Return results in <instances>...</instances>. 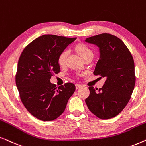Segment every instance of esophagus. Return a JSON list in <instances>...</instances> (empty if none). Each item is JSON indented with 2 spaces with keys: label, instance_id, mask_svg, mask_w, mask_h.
Wrapping results in <instances>:
<instances>
[{
  "label": "esophagus",
  "instance_id": "34e87169",
  "mask_svg": "<svg viewBox=\"0 0 146 146\" xmlns=\"http://www.w3.org/2000/svg\"><path fill=\"white\" fill-rule=\"evenodd\" d=\"M81 87V85H80V84H75V87H76V89H79V88H80V87Z\"/></svg>",
  "mask_w": 146,
  "mask_h": 146
}]
</instances>
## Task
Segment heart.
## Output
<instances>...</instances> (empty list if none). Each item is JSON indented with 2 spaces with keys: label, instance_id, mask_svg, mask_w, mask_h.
Wrapping results in <instances>:
<instances>
[{
  "label": "heart",
  "instance_id": "heart-1",
  "mask_svg": "<svg viewBox=\"0 0 146 146\" xmlns=\"http://www.w3.org/2000/svg\"><path fill=\"white\" fill-rule=\"evenodd\" d=\"M75 50L81 57L85 58L89 55H93V51L89 46L84 44H78L75 46ZM69 55V51L67 50H63L61 51L57 57V63L61 67H64L67 63V59Z\"/></svg>",
  "mask_w": 146,
  "mask_h": 146
}]
</instances>
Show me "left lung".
I'll use <instances>...</instances> for the list:
<instances>
[{
  "instance_id": "8db88e82",
  "label": "left lung",
  "mask_w": 146,
  "mask_h": 146,
  "mask_svg": "<svg viewBox=\"0 0 146 146\" xmlns=\"http://www.w3.org/2000/svg\"><path fill=\"white\" fill-rule=\"evenodd\" d=\"M85 41L100 47V57L93 74L106 79L98 91L89 87L90 93L85 103L96 117L111 119L123 111L133 93L135 84L133 57L124 42L111 34L97 35Z\"/></svg>"
}]
</instances>
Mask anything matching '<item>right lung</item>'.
<instances>
[{
    "mask_svg": "<svg viewBox=\"0 0 146 146\" xmlns=\"http://www.w3.org/2000/svg\"><path fill=\"white\" fill-rule=\"evenodd\" d=\"M77 38L44 35L25 46L19 57L15 81L27 111L42 121H53L64 112L75 90L72 83L59 87L50 79L59 73L57 57Z\"/></svg>",
    "mask_w": 146,
    "mask_h": 146,
    "instance_id": "add662e5",
    "label": "right lung"
}]
</instances>
